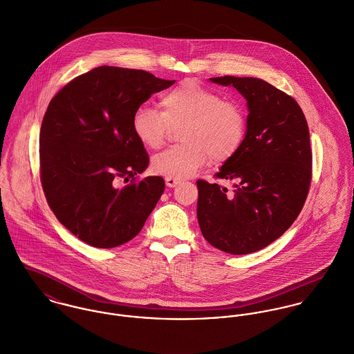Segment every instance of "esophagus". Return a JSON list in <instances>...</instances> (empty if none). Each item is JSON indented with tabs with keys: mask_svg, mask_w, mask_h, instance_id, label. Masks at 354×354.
<instances>
[{
	"mask_svg": "<svg viewBox=\"0 0 354 354\" xmlns=\"http://www.w3.org/2000/svg\"><path fill=\"white\" fill-rule=\"evenodd\" d=\"M165 183H166V185L169 187V188H174V187H177L181 181L180 180H177V178H171V177H166L165 178Z\"/></svg>",
	"mask_w": 354,
	"mask_h": 354,
	"instance_id": "obj_1",
	"label": "esophagus"
}]
</instances>
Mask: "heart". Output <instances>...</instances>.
Listing matches in <instances>:
<instances>
[{
	"label": "heart",
	"mask_w": 354,
	"mask_h": 354,
	"mask_svg": "<svg viewBox=\"0 0 354 354\" xmlns=\"http://www.w3.org/2000/svg\"><path fill=\"white\" fill-rule=\"evenodd\" d=\"M162 113L140 106L132 117V131L147 149L163 146L170 127L184 124L180 139L184 145L152 158V170L171 178L194 176L212 159L222 163L240 150L247 131L243 107L221 100L214 90L196 80H184L160 98Z\"/></svg>",
	"instance_id": "b5f03b06"
}]
</instances>
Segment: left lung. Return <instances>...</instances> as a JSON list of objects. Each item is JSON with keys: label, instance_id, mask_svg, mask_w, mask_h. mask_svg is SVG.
Returning <instances> with one entry per match:
<instances>
[{"label": "left lung", "instance_id": "left-lung-1", "mask_svg": "<svg viewBox=\"0 0 354 354\" xmlns=\"http://www.w3.org/2000/svg\"><path fill=\"white\" fill-rule=\"evenodd\" d=\"M233 86L248 107L247 131L240 150L226 160L218 178L227 188L198 180V221L203 237L232 254L263 250L296 221L312 177L309 129L299 103L256 77H211Z\"/></svg>", "mask_w": 354, "mask_h": 354}]
</instances>
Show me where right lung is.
<instances>
[{
    "label": "right lung",
    "instance_id": "right-lung-1",
    "mask_svg": "<svg viewBox=\"0 0 354 354\" xmlns=\"http://www.w3.org/2000/svg\"><path fill=\"white\" fill-rule=\"evenodd\" d=\"M174 82L146 71L98 66L69 82L49 103L39 135L42 188L57 219L86 244L128 243L162 196V177L135 180L150 159L133 135L132 117ZM118 179L131 183L117 189Z\"/></svg>",
    "mask_w": 354,
    "mask_h": 354
}]
</instances>
